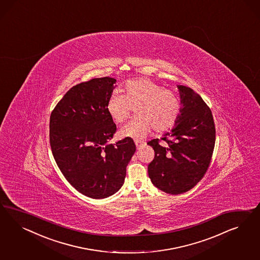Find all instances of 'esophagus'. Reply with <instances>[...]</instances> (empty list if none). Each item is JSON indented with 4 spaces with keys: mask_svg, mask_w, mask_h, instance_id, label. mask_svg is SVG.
<instances>
[{
    "mask_svg": "<svg viewBox=\"0 0 260 260\" xmlns=\"http://www.w3.org/2000/svg\"><path fill=\"white\" fill-rule=\"evenodd\" d=\"M135 145H136L137 150H139L140 148L144 147V146L146 145V143H145V142L140 141V140H136V141H135Z\"/></svg>",
    "mask_w": 260,
    "mask_h": 260,
    "instance_id": "34e87169",
    "label": "esophagus"
}]
</instances>
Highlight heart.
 <instances>
[{
  "instance_id": "b5f03b06",
  "label": "heart",
  "mask_w": 260,
  "mask_h": 260,
  "mask_svg": "<svg viewBox=\"0 0 260 260\" xmlns=\"http://www.w3.org/2000/svg\"><path fill=\"white\" fill-rule=\"evenodd\" d=\"M135 108L138 117L120 128L123 137L143 138L152 128L157 133L172 129L181 115L182 104L172 90L150 79L140 78L127 81L125 94L113 92L107 103L110 117L117 123L125 122Z\"/></svg>"
}]
</instances>
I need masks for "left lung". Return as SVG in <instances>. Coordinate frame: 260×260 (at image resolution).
I'll list each match as a JSON object with an SVG mask.
<instances>
[{"instance_id": "8db88e82", "label": "left lung", "mask_w": 260, "mask_h": 260, "mask_svg": "<svg viewBox=\"0 0 260 260\" xmlns=\"http://www.w3.org/2000/svg\"><path fill=\"white\" fill-rule=\"evenodd\" d=\"M181 115L172 132L148 143L154 159L148 166L152 184L164 192L180 194L192 189L207 172L215 144L212 110L190 87L177 86Z\"/></svg>"}]
</instances>
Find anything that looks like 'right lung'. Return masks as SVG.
<instances>
[{"mask_svg":"<svg viewBox=\"0 0 260 260\" xmlns=\"http://www.w3.org/2000/svg\"><path fill=\"white\" fill-rule=\"evenodd\" d=\"M115 83L114 78L103 77L71 87L49 121L50 147L60 171L73 188L94 199L121 189L136 150L131 137L110 143L116 125L107 103Z\"/></svg>","mask_w":260,"mask_h":260,"instance_id":"add662e5","label":"right lung"}]
</instances>
